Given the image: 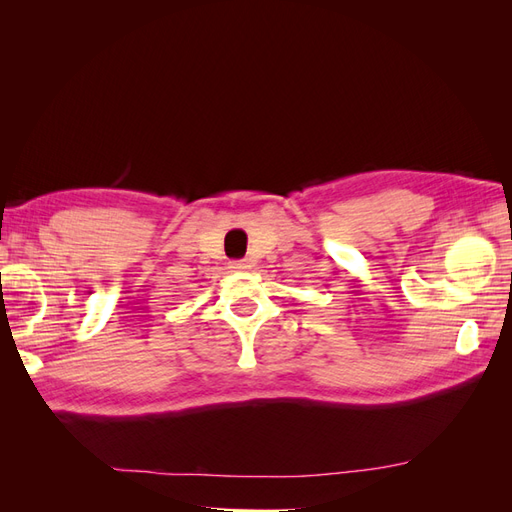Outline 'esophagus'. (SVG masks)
I'll return each mask as SVG.
<instances>
[{"instance_id":"34e87169","label":"esophagus","mask_w":512,"mask_h":512,"mask_svg":"<svg viewBox=\"0 0 512 512\" xmlns=\"http://www.w3.org/2000/svg\"><path fill=\"white\" fill-rule=\"evenodd\" d=\"M230 269L232 271H250V262H247V260H232Z\"/></svg>"}]
</instances>
